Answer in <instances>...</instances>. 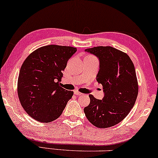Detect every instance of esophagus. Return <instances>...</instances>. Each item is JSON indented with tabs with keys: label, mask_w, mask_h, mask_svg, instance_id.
<instances>
[{
	"label": "esophagus",
	"mask_w": 158,
	"mask_h": 158,
	"mask_svg": "<svg viewBox=\"0 0 158 158\" xmlns=\"http://www.w3.org/2000/svg\"><path fill=\"white\" fill-rule=\"evenodd\" d=\"M73 93H74L75 95H82V93H80V92H79L78 90H74V92H73Z\"/></svg>",
	"instance_id": "34e87169"
}]
</instances>
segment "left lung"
Wrapping results in <instances>:
<instances>
[{"instance_id":"8db88e82","label":"left lung","mask_w":158,"mask_h":158,"mask_svg":"<svg viewBox=\"0 0 158 158\" xmlns=\"http://www.w3.org/2000/svg\"><path fill=\"white\" fill-rule=\"evenodd\" d=\"M99 59L96 80L103 86L104 97L89 95L90 103L84 109L87 118L99 128H106L126 117L136 101L139 86L135 67L126 53L111 47L86 49Z\"/></svg>"}]
</instances>
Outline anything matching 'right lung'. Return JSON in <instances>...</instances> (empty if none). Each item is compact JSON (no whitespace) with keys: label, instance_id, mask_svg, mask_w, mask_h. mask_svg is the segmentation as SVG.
<instances>
[{"label":"right lung","instance_id":"obj_1","mask_svg":"<svg viewBox=\"0 0 158 158\" xmlns=\"http://www.w3.org/2000/svg\"><path fill=\"white\" fill-rule=\"evenodd\" d=\"M77 48L47 45L33 52L19 71L17 93L24 110L41 123L57 119L73 92L60 87L62 71Z\"/></svg>","mask_w":158,"mask_h":158}]
</instances>
